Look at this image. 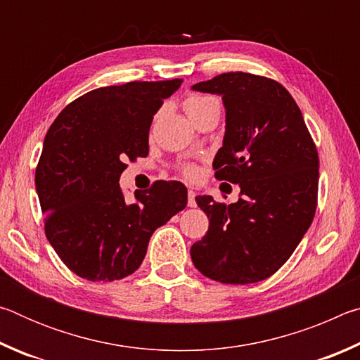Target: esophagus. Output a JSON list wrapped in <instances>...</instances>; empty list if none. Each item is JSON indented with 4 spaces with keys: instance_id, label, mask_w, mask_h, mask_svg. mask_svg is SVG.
<instances>
[{
    "instance_id": "esophagus-1",
    "label": "esophagus",
    "mask_w": 360,
    "mask_h": 360,
    "mask_svg": "<svg viewBox=\"0 0 360 360\" xmlns=\"http://www.w3.org/2000/svg\"><path fill=\"white\" fill-rule=\"evenodd\" d=\"M187 205L191 206V208H195V206H197V202H195V192L192 188H188L187 192Z\"/></svg>"
}]
</instances>
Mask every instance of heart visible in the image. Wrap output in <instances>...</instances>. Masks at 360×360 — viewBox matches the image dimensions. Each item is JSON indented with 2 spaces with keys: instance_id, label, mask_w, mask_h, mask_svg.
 <instances>
[{
  "instance_id": "1",
  "label": "heart",
  "mask_w": 360,
  "mask_h": 360,
  "mask_svg": "<svg viewBox=\"0 0 360 360\" xmlns=\"http://www.w3.org/2000/svg\"><path fill=\"white\" fill-rule=\"evenodd\" d=\"M211 103H217L214 98H211V96H202V95H193V96H188L184 103V108L187 114L191 115L192 112L197 111V109H202L205 106L211 105ZM186 173L187 174H193V168H186Z\"/></svg>"
}]
</instances>
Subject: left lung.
I'll use <instances>...</instances> for the list:
<instances>
[{
  "instance_id": "8db88e82",
  "label": "left lung",
  "mask_w": 360,
  "mask_h": 360,
  "mask_svg": "<svg viewBox=\"0 0 360 360\" xmlns=\"http://www.w3.org/2000/svg\"><path fill=\"white\" fill-rule=\"evenodd\" d=\"M192 90L214 94L225 108L219 181L238 184L236 203L198 195L210 219L193 243V265L214 281L251 284L276 273L313 222L319 157L300 108L281 84L249 72H224Z\"/></svg>"
}]
</instances>
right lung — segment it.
<instances>
[{
    "label": "right lung",
    "instance_id": "obj_1",
    "mask_svg": "<svg viewBox=\"0 0 360 360\" xmlns=\"http://www.w3.org/2000/svg\"><path fill=\"white\" fill-rule=\"evenodd\" d=\"M182 79L95 89L70 103L49 129L34 184L46 236L58 257L89 281L138 270L160 225L186 208L187 188L158 181L129 202L119 179L125 162L149 154V129Z\"/></svg>",
    "mask_w": 360,
    "mask_h": 360
}]
</instances>
